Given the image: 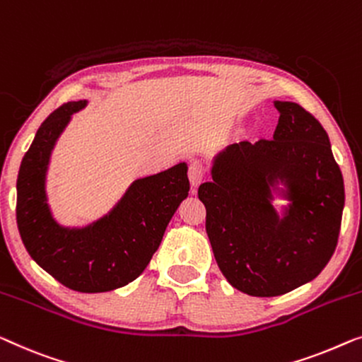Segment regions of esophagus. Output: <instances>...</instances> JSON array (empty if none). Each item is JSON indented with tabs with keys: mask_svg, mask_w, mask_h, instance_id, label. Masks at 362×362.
Segmentation results:
<instances>
[{
	"mask_svg": "<svg viewBox=\"0 0 362 362\" xmlns=\"http://www.w3.org/2000/svg\"><path fill=\"white\" fill-rule=\"evenodd\" d=\"M204 175H206V166H204V161H201V160L191 161V165H189V181H191L192 192H196L197 186L202 182Z\"/></svg>",
	"mask_w": 362,
	"mask_h": 362,
	"instance_id": "1",
	"label": "esophagus"
}]
</instances>
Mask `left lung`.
Wrapping results in <instances>:
<instances>
[{
    "label": "left lung",
    "mask_w": 362,
    "mask_h": 362,
    "mask_svg": "<svg viewBox=\"0 0 362 362\" xmlns=\"http://www.w3.org/2000/svg\"><path fill=\"white\" fill-rule=\"evenodd\" d=\"M274 106L272 139L228 145L197 191L220 271L255 297L315 279L337 248L344 207L343 175L322 124L297 103ZM279 182L291 202L282 218L270 204Z\"/></svg>",
    "instance_id": "1"
}]
</instances>
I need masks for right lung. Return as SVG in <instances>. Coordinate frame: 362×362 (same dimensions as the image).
I'll return each mask as SVG.
<instances>
[{
    "mask_svg": "<svg viewBox=\"0 0 362 362\" xmlns=\"http://www.w3.org/2000/svg\"><path fill=\"white\" fill-rule=\"evenodd\" d=\"M86 101H71L47 117L18 175L16 220L35 263L68 289L107 292L142 274L176 209L187 197V165L134 181L107 216L83 228L57 223L47 204L45 175L57 139Z\"/></svg>",
    "mask_w": 362,
    "mask_h": 362,
    "instance_id": "obj_1",
    "label": "right lung"
}]
</instances>
